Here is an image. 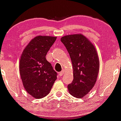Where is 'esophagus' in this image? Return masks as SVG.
<instances>
[{
    "label": "esophagus",
    "instance_id": "obj_1",
    "mask_svg": "<svg viewBox=\"0 0 121 121\" xmlns=\"http://www.w3.org/2000/svg\"><path fill=\"white\" fill-rule=\"evenodd\" d=\"M64 70H62L61 72H60V73H59V75H60V76H62V75L64 74Z\"/></svg>",
    "mask_w": 121,
    "mask_h": 121
}]
</instances>
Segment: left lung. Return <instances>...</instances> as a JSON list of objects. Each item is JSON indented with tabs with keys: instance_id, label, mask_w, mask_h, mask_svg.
<instances>
[{
	"instance_id": "1",
	"label": "left lung",
	"mask_w": 121,
	"mask_h": 121,
	"mask_svg": "<svg viewBox=\"0 0 121 121\" xmlns=\"http://www.w3.org/2000/svg\"><path fill=\"white\" fill-rule=\"evenodd\" d=\"M61 41L70 55L73 69V80L68 85L69 92L76 98H83L97 81L99 68L97 50L82 34L64 36Z\"/></svg>"
}]
</instances>
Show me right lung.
Here are the masks:
<instances>
[{
  "mask_svg": "<svg viewBox=\"0 0 121 121\" xmlns=\"http://www.w3.org/2000/svg\"><path fill=\"white\" fill-rule=\"evenodd\" d=\"M57 37L37 36L30 41L21 55L19 70L25 90L36 99L49 93L57 73L47 60V52Z\"/></svg>",
  "mask_w": 121,
  "mask_h": 121,
  "instance_id": "add662e5",
  "label": "right lung"
}]
</instances>
